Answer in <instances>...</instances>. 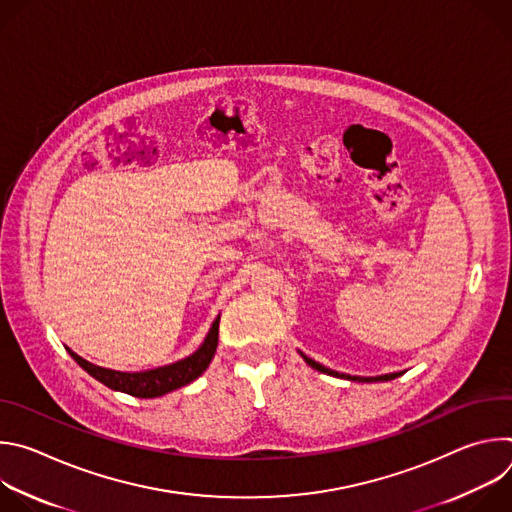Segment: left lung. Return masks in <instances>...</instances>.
I'll use <instances>...</instances> for the list:
<instances>
[{
	"mask_svg": "<svg viewBox=\"0 0 512 512\" xmlns=\"http://www.w3.org/2000/svg\"><path fill=\"white\" fill-rule=\"evenodd\" d=\"M302 358L310 364L312 369H316V371H320V373H324V375H330V377H340V379H348V381H360V383H377V381H391V379H397V377H401L403 373H391V375H381V377H350V375H344V373H336V371H332V369H326V367H322L320 362H316V360H312V358H308L306 354H302Z\"/></svg>",
	"mask_w": 512,
	"mask_h": 512,
	"instance_id": "1",
	"label": "left lung"
}]
</instances>
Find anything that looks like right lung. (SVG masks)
Wrapping results in <instances>:
<instances>
[{
  "instance_id": "right-lung-1",
  "label": "right lung",
  "mask_w": 512,
  "mask_h": 512,
  "mask_svg": "<svg viewBox=\"0 0 512 512\" xmlns=\"http://www.w3.org/2000/svg\"><path fill=\"white\" fill-rule=\"evenodd\" d=\"M218 322H221V316L212 322L204 342L198 346L196 352H192L190 356H186L178 362L166 364V367H158V369H150V371H139V373L111 371V369L97 367V364L81 358L70 348H66V350L72 358H75V362L81 369H85L93 379H97L105 387H109L113 391L127 393L131 397H139V399H154V397H162L170 391H176V389L196 381L208 369V364L214 358L216 344H218Z\"/></svg>"
}]
</instances>
